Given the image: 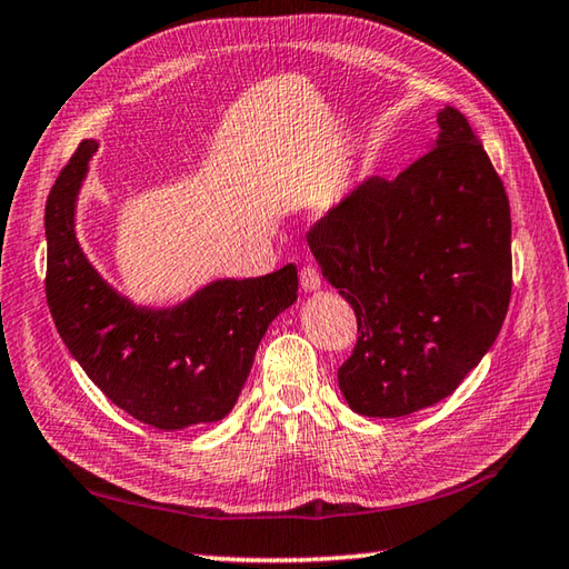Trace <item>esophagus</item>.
<instances>
[{"instance_id": "1", "label": "esophagus", "mask_w": 569, "mask_h": 569, "mask_svg": "<svg viewBox=\"0 0 569 569\" xmlns=\"http://www.w3.org/2000/svg\"><path fill=\"white\" fill-rule=\"evenodd\" d=\"M299 282H301V289H305V292H317V289H321V284H323L321 274H319L315 264H305V268H301Z\"/></svg>"}]
</instances>
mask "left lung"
<instances>
[{
	"instance_id": "8db88e82",
	"label": "left lung",
	"mask_w": 569,
	"mask_h": 569,
	"mask_svg": "<svg viewBox=\"0 0 569 569\" xmlns=\"http://www.w3.org/2000/svg\"><path fill=\"white\" fill-rule=\"evenodd\" d=\"M430 152L370 177L309 230L323 280L358 319L339 368L349 408L402 417L445 400L479 366L511 301V208L457 108L437 112Z\"/></svg>"
}]
</instances>
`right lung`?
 Here are the masks:
<instances>
[{
	"instance_id": "add662e5",
	"label": "right lung",
	"mask_w": 569,
	"mask_h": 569,
	"mask_svg": "<svg viewBox=\"0 0 569 569\" xmlns=\"http://www.w3.org/2000/svg\"><path fill=\"white\" fill-rule=\"evenodd\" d=\"M96 139H83L46 201V299L68 351L134 420L157 430L233 410L274 317L297 301V268L208 282L173 307H139L102 280L76 236L78 193Z\"/></svg>"
}]
</instances>
